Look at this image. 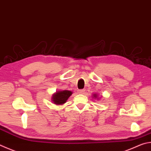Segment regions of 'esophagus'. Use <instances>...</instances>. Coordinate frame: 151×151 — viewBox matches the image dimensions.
<instances>
[{
  "label": "esophagus",
  "instance_id": "esophagus-1",
  "mask_svg": "<svg viewBox=\"0 0 151 151\" xmlns=\"http://www.w3.org/2000/svg\"><path fill=\"white\" fill-rule=\"evenodd\" d=\"M78 92L80 93V94H83V93H84V90H83V89L78 90Z\"/></svg>",
  "mask_w": 151,
  "mask_h": 151
}]
</instances>
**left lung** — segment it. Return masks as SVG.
<instances>
[{"label": "left lung", "instance_id": "8db88e82", "mask_svg": "<svg viewBox=\"0 0 151 151\" xmlns=\"http://www.w3.org/2000/svg\"><path fill=\"white\" fill-rule=\"evenodd\" d=\"M94 98H98V95L97 94H94Z\"/></svg>", "mask_w": 151, "mask_h": 151}]
</instances>
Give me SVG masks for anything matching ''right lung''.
<instances>
[{
    "label": "right lung",
    "instance_id": "1",
    "mask_svg": "<svg viewBox=\"0 0 151 151\" xmlns=\"http://www.w3.org/2000/svg\"><path fill=\"white\" fill-rule=\"evenodd\" d=\"M73 92L69 90H61V91L56 92L53 94L52 101L56 105H63L67 102L68 98L72 95Z\"/></svg>",
    "mask_w": 151,
    "mask_h": 151
}]
</instances>
